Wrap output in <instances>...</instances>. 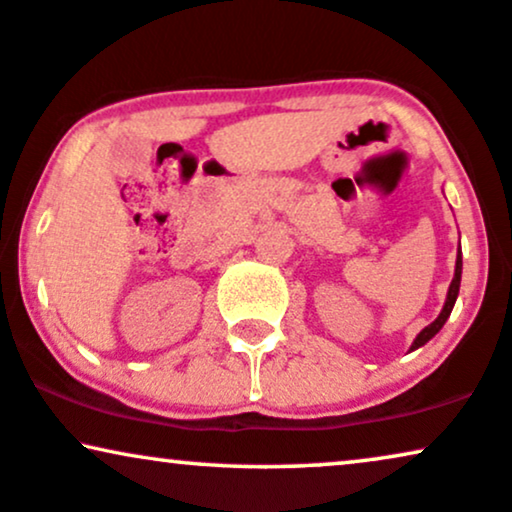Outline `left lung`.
I'll return each mask as SVG.
<instances>
[{
    "mask_svg": "<svg viewBox=\"0 0 512 512\" xmlns=\"http://www.w3.org/2000/svg\"><path fill=\"white\" fill-rule=\"evenodd\" d=\"M461 274H463V255H461V245H458L456 271H454V278H451V286H449V293H446L442 312H439V316L430 323V326H425L423 331L416 335V340H413V345H411L409 352H413V349H418V347H423L425 342H430L439 331H442V326L446 323V319H449V316H451V309H454V304H456L458 290H461Z\"/></svg>",
    "mask_w": 512,
    "mask_h": 512,
    "instance_id": "8db88e82",
    "label": "left lung"
}]
</instances>
